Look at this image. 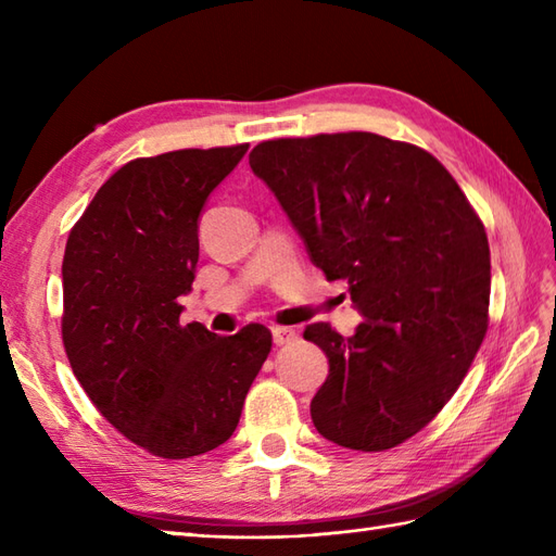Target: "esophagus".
Returning <instances> with one entry per match:
<instances>
[{"mask_svg": "<svg viewBox=\"0 0 556 556\" xmlns=\"http://www.w3.org/2000/svg\"><path fill=\"white\" fill-rule=\"evenodd\" d=\"M299 339V332L296 329L291 327H275L271 329V341H275L277 346H285V344H291V341Z\"/></svg>", "mask_w": 556, "mask_h": 556, "instance_id": "obj_1", "label": "esophagus"}]
</instances>
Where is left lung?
Instances as JSON below:
<instances>
[{"instance_id": "left-lung-1", "label": "left lung", "mask_w": 556, "mask_h": 556, "mask_svg": "<svg viewBox=\"0 0 556 556\" xmlns=\"http://www.w3.org/2000/svg\"><path fill=\"white\" fill-rule=\"evenodd\" d=\"M248 160L363 317L351 337L303 332L329 363L317 432L361 452L401 444L452 399L488 332L485 227L430 152L384 136L279 138Z\"/></svg>"}]
</instances>
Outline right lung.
<instances>
[{"mask_svg":"<svg viewBox=\"0 0 556 556\" xmlns=\"http://www.w3.org/2000/svg\"><path fill=\"white\" fill-rule=\"evenodd\" d=\"M248 146L174 150L114 172L68 233L62 337L74 375L116 430L188 458L233 434L271 349L263 325L219 337L181 325L198 222Z\"/></svg>","mask_w":556,"mask_h":556,"instance_id":"right-lung-1","label":"right lung"}]
</instances>
